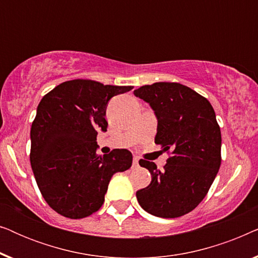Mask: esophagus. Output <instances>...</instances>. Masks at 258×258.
I'll list each match as a JSON object with an SVG mask.
<instances>
[{"label":"esophagus","mask_w":258,"mask_h":258,"mask_svg":"<svg viewBox=\"0 0 258 258\" xmlns=\"http://www.w3.org/2000/svg\"><path fill=\"white\" fill-rule=\"evenodd\" d=\"M139 157H134V161H133V167H139Z\"/></svg>","instance_id":"obj_1"}]
</instances>
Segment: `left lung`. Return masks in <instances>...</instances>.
Returning <instances> with one entry per match:
<instances>
[{
    "instance_id": "1",
    "label": "left lung",
    "mask_w": 258,
    "mask_h": 258,
    "mask_svg": "<svg viewBox=\"0 0 258 258\" xmlns=\"http://www.w3.org/2000/svg\"><path fill=\"white\" fill-rule=\"evenodd\" d=\"M147 102L157 119L155 143L171 151L164 169L140 161L151 182L136 192L147 213L175 218L199 206L221 165V130L209 101L179 83L157 82L134 90Z\"/></svg>"
}]
</instances>
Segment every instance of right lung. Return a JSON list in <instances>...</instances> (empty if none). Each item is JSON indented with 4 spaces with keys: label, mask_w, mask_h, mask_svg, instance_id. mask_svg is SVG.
Here are the masks:
<instances>
[{
    "label": "right lung",
    "mask_w": 258,
    "mask_h": 258,
    "mask_svg": "<svg viewBox=\"0 0 258 258\" xmlns=\"http://www.w3.org/2000/svg\"><path fill=\"white\" fill-rule=\"evenodd\" d=\"M132 89L73 80L55 87L38 104L30 130V164L45 202L62 216H90L103 204L112 175L132 167L126 149L96 154L97 134L107 132L109 101Z\"/></svg>",
    "instance_id": "right-lung-1"
}]
</instances>
